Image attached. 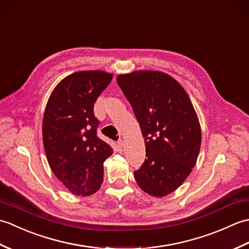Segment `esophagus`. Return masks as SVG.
Here are the masks:
<instances>
[{"instance_id":"1","label":"esophagus","mask_w":249,"mask_h":249,"mask_svg":"<svg viewBox=\"0 0 249 249\" xmlns=\"http://www.w3.org/2000/svg\"><path fill=\"white\" fill-rule=\"evenodd\" d=\"M123 145H124V142L123 140H119L118 141V147H119V151L123 150Z\"/></svg>"}]
</instances>
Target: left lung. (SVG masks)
Instances as JSON below:
<instances>
[{"label":"left lung","instance_id":"obj_1","mask_svg":"<svg viewBox=\"0 0 249 249\" xmlns=\"http://www.w3.org/2000/svg\"><path fill=\"white\" fill-rule=\"evenodd\" d=\"M116 82L128 99L144 138L146 157L134 172L139 187L161 198L184 183L196 165L201 127L188 94L158 71L122 73Z\"/></svg>","mask_w":249,"mask_h":249}]
</instances>
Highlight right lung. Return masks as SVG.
Masks as SVG:
<instances>
[{
  "label": "right lung",
  "instance_id": "add662e5",
  "mask_svg": "<svg viewBox=\"0 0 249 249\" xmlns=\"http://www.w3.org/2000/svg\"><path fill=\"white\" fill-rule=\"evenodd\" d=\"M113 73L81 71L56 84L46 105L43 142L49 166L72 195L91 196L104 179V161L113 150L97 135L94 103Z\"/></svg>",
  "mask_w": 249,
  "mask_h": 249
}]
</instances>
